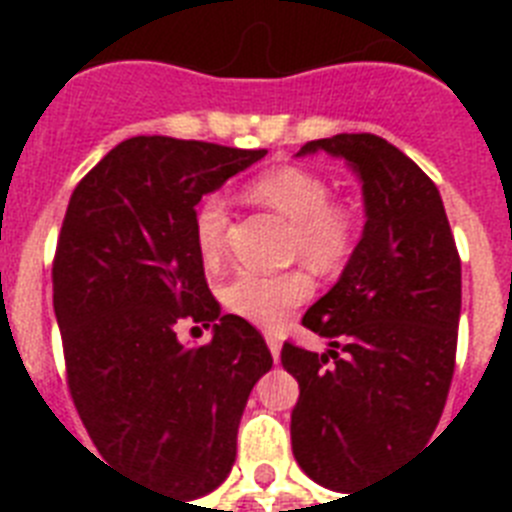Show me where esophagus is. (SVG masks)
<instances>
[{"label": "esophagus", "instance_id": "obj_1", "mask_svg": "<svg viewBox=\"0 0 512 512\" xmlns=\"http://www.w3.org/2000/svg\"><path fill=\"white\" fill-rule=\"evenodd\" d=\"M265 342H268V348H271L273 361H279V353H281V337L276 335V332H265Z\"/></svg>", "mask_w": 512, "mask_h": 512}]
</instances>
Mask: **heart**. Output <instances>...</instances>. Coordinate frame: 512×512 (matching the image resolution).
Here are the masks:
<instances>
[{"label":"heart","instance_id":"heart-1","mask_svg":"<svg viewBox=\"0 0 512 512\" xmlns=\"http://www.w3.org/2000/svg\"><path fill=\"white\" fill-rule=\"evenodd\" d=\"M249 199L289 220V257H303L313 271L340 268L356 249L358 215L335 199L327 177L305 167H276L249 183ZM231 207L223 193H209L193 215V239L204 265H217L228 244ZM313 295L311 276L300 268L284 273H236L223 287L225 311L257 327H279Z\"/></svg>","mask_w":512,"mask_h":512}]
</instances>
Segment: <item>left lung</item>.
I'll use <instances>...</instances> for the list:
<instances>
[{
	"label": "left lung",
	"instance_id": "8db88e82",
	"mask_svg": "<svg viewBox=\"0 0 512 512\" xmlns=\"http://www.w3.org/2000/svg\"><path fill=\"white\" fill-rule=\"evenodd\" d=\"M361 177L364 236L340 281L303 327L327 353L284 342L281 364L300 382L292 452L335 492L356 494L428 444L444 412L457 356L460 252L436 183L372 132L311 140Z\"/></svg>",
	"mask_w": 512,
	"mask_h": 512
}]
</instances>
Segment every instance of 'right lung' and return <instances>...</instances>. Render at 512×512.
Wrapping results in <instances>:
<instances>
[{
	"instance_id": "add662e5",
	"label": "right lung",
	"mask_w": 512,
	"mask_h": 512,
	"mask_svg": "<svg viewBox=\"0 0 512 512\" xmlns=\"http://www.w3.org/2000/svg\"><path fill=\"white\" fill-rule=\"evenodd\" d=\"M265 154L164 135L124 140L79 180L55 247L66 380L92 444L185 500L231 473L247 398L273 366L247 319L220 316L193 215L204 193ZM183 320L212 323L216 335L185 349Z\"/></svg>"
}]
</instances>
